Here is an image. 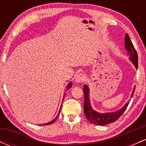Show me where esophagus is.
<instances>
[{
	"label": "esophagus",
	"mask_w": 146,
	"mask_h": 146,
	"mask_svg": "<svg viewBox=\"0 0 146 146\" xmlns=\"http://www.w3.org/2000/svg\"><path fill=\"white\" fill-rule=\"evenodd\" d=\"M86 80V77H85L84 75L82 74V73H79V74L77 75V76L75 77V82L77 83H81L83 82Z\"/></svg>",
	"instance_id": "obj_1"
}]
</instances>
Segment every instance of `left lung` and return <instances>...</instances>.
I'll return each instance as SVG.
<instances>
[{
	"label": "left lung",
	"mask_w": 146,
	"mask_h": 146,
	"mask_svg": "<svg viewBox=\"0 0 146 146\" xmlns=\"http://www.w3.org/2000/svg\"><path fill=\"white\" fill-rule=\"evenodd\" d=\"M125 48L128 51V55L129 56V60L132 62L134 66L137 69L138 67V56L137 53L132 44L131 40L128 33L125 34ZM135 86H134L133 90H132L130 98L133 96L135 93ZM84 94V111L86 115V118L91 123L100 125H104L108 124V123H113L119 119L125 110L126 109L129 103L125 104L122 108L116 111L112 112V113H102L96 111L92 108L90 101V89L86 84L84 85L83 86Z\"/></svg>",
	"instance_id": "obj_1"
}]
</instances>
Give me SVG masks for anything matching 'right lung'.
I'll return each instance as SVG.
<instances>
[{
	"mask_svg": "<svg viewBox=\"0 0 146 146\" xmlns=\"http://www.w3.org/2000/svg\"><path fill=\"white\" fill-rule=\"evenodd\" d=\"M72 87V82H69L67 84V86H66V89H69V88H71ZM65 95H66V93H64V96H63V100H64V96H65ZM62 102H63V100H62ZM61 108H62V105H61V107H60V110H59V112H58V115H57V116L56 117V118L55 119H53V120H51V121H49V122H48V123H44V124H42V125H49V124H51V123H54L55 121H56V120L57 119H58V116H59V114H60V110H61ZM41 125V124H40Z\"/></svg>",
	"mask_w": 146,
	"mask_h": 146,
	"instance_id": "add662e5",
	"label": "right lung"
}]
</instances>
